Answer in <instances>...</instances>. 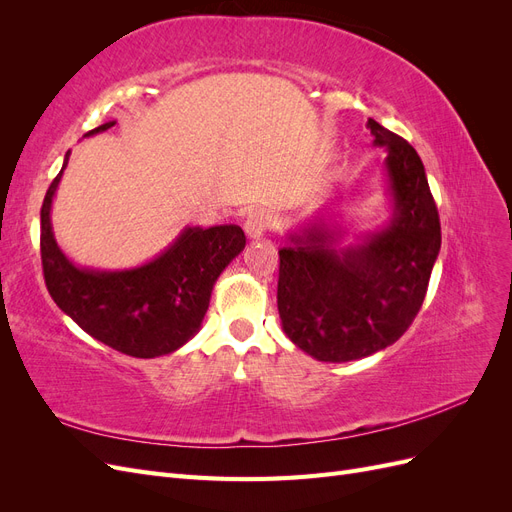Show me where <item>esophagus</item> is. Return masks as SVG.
<instances>
[{
  "label": "esophagus",
  "instance_id": "obj_1",
  "mask_svg": "<svg viewBox=\"0 0 512 512\" xmlns=\"http://www.w3.org/2000/svg\"><path fill=\"white\" fill-rule=\"evenodd\" d=\"M273 222V215L269 211H252L250 215L245 218V224H243V230H245V237L250 241H256L260 239L262 235H265L267 228L271 226Z\"/></svg>",
  "mask_w": 512,
  "mask_h": 512
}]
</instances>
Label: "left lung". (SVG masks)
<instances>
[{
  "instance_id": "8db88e82",
  "label": "left lung",
  "mask_w": 512,
  "mask_h": 512,
  "mask_svg": "<svg viewBox=\"0 0 512 512\" xmlns=\"http://www.w3.org/2000/svg\"><path fill=\"white\" fill-rule=\"evenodd\" d=\"M382 147L389 220L346 243L333 200L286 232L277 309L290 342L324 363L395 344L423 305L440 254V218L414 147L367 119Z\"/></svg>"
}]
</instances>
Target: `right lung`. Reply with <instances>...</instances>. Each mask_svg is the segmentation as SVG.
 <instances>
[{
    "label": "right lung",
    "mask_w": 512,
    "mask_h": 512,
    "mask_svg": "<svg viewBox=\"0 0 512 512\" xmlns=\"http://www.w3.org/2000/svg\"><path fill=\"white\" fill-rule=\"evenodd\" d=\"M106 121L85 136L111 130ZM59 175L40 211L44 282L57 307L98 342L136 359H156L179 350L200 331L211 292L222 271L245 247L243 230L185 226L164 252L130 269L81 267L61 250L51 222Z\"/></svg>",
    "instance_id": "right-lung-1"
}]
</instances>
